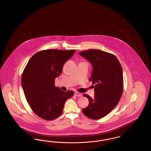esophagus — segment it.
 <instances>
[{
  "mask_svg": "<svg viewBox=\"0 0 151 151\" xmlns=\"http://www.w3.org/2000/svg\"><path fill=\"white\" fill-rule=\"evenodd\" d=\"M74 95H75V96H76L77 97H81V96H82V94H80V93H78V92H75Z\"/></svg>",
  "mask_w": 151,
  "mask_h": 151,
  "instance_id": "34e87169",
  "label": "esophagus"
}]
</instances>
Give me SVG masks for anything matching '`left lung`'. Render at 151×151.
<instances>
[{"label": "left lung", "mask_w": 151, "mask_h": 151, "mask_svg": "<svg viewBox=\"0 0 151 151\" xmlns=\"http://www.w3.org/2000/svg\"><path fill=\"white\" fill-rule=\"evenodd\" d=\"M93 65L89 81L95 85V94L88 95L89 104L82 110L83 114L92 119L105 116L119 103L123 91L122 66L114 55L100 50H88L79 53Z\"/></svg>", "instance_id": "8db88e82"}]
</instances>
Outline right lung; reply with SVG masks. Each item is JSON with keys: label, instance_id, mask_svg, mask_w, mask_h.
<instances>
[{"label": "right lung", "instance_id": "right-lung-1", "mask_svg": "<svg viewBox=\"0 0 151 151\" xmlns=\"http://www.w3.org/2000/svg\"><path fill=\"white\" fill-rule=\"evenodd\" d=\"M75 52L73 50H46L35 54L22 75V85L32 111L43 119L52 120L63 113L66 101L73 91H63L55 85V78L65 63Z\"/></svg>", "mask_w": 151, "mask_h": 151}]
</instances>
